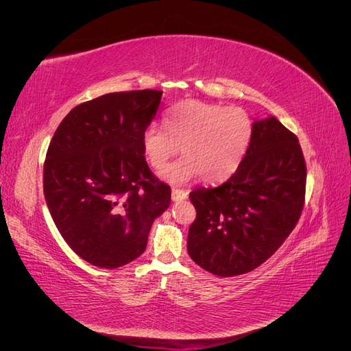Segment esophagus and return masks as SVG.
Masks as SVG:
<instances>
[{"label": "esophagus", "mask_w": 351, "mask_h": 351, "mask_svg": "<svg viewBox=\"0 0 351 351\" xmlns=\"http://www.w3.org/2000/svg\"><path fill=\"white\" fill-rule=\"evenodd\" d=\"M187 190H183V189H173L171 190V197L174 202H180V200H184L187 199Z\"/></svg>", "instance_id": "obj_1"}]
</instances>
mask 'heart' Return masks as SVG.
I'll list each match as a JSON object with an SVG mask.
<instances>
[{
    "label": "heart",
    "instance_id": "1",
    "mask_svg": "<svg viewBox=\"0 0 351 351\" xmlns=\"http://www.w3.org/2000/svg\"><path fill=\"white\" fill-rule=\"evenodd\" d=\"M164 127H146L142 149L147 162L162 169L182 146L184 156L162 171L169 183H186L199 174L208 183L226 180L240 165L253 134L247 111L199 99L174 105Z\"/></svg>",
    "mask_w": 351,
    "mask_h": 351
}]
</instances>
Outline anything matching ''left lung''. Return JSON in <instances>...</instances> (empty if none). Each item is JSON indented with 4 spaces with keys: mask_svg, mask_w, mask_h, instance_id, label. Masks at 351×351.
I'll return each mask as SVG.
<instances>
[{
    "mask_svg": "<svg viewBox=\"0 0 351 351\" xmlns=\"http://www.w3.org/2000/svg\"><path fill=\"white\" fill-rule=\"evenodd\" d=\"M306 164L295 134L275 119L253 123L250 145L226 183L190 193L196 219L187 252L218 277L253 271L269 259L299 221Z\"/></svg>",
    "mask_w": 351,
    "mask_h": 351,
    "instance_id": "8db88e82",
    "label": "left lung"
}]
</instances>
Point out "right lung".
Returning a JSON list of instances; mask_svg holds the SVG:
<instances>
[{
  "mask_svg": "<svg viewBox=\"0 0 351 351\" xmlns=\"http://www.w3.org/2000/svg\"><path fill=\"white\" fill-rule=\"evenodd\" d=\"M161 90L102 95L74 107L56 130L44 164V195L60 234L95 267L139 258L171 189L147 167L142 133Z\"/></svg>",
  "mask_w": 351,
  "mask_h": 351,
  "instance_id": "1",
  "label": "right lung"
}]
</instances>
